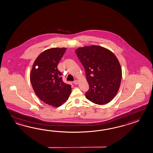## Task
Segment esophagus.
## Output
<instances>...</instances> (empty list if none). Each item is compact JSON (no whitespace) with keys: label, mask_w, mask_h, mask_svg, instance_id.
<instances>
[{"label":"esophagus","mask_w":153,"mask_h":153,"mask_svg":"<svg viewBox=\"0 0 153 153\" xmlns=\"http://www.w3.org/2000/svg\"><path fill=\"white\" fill-rule=\"evenodd\" d=\"M74 84H75V85H76V84H78V81L77 80H75L74 82Z\"/></svg>","instance_id":"obj_1"}]
</instances>
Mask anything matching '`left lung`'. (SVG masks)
<instances>
[{
  "mask_svg": "<svg viewBox=\"0 0 153 153\" xmlns=\"http://www.w3.org/2000/svg\"><path fill=\"white\" fill-rule=\"evenodd\" d=\"M75 53L89 84L86 99L100 105L110 102L121 85L122 68L117 58L110 50L96 45L79 47Z\"/></svg>",
  "mask_w": 153,
  "mask_h": 153,
  "instance_id": "left-lung-1",
  "label": "left lung"
}]
</instances>
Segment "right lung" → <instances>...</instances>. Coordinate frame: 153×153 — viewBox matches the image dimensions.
Returning a JSON list of instances; mask_svg holds the SVG:
<instances>
[{
  "label": "right lung",
  "mask_w": 153,
  "mask_h": 153,
  "mask_svg": "<svg viewBox=\"0 0 153 153\" xmlns=\"http://www.w3.org/2000/svg\"><path fill=\"white\" fill-rule=\"evenodd\" d=\"M66 48L45 50L36 58L30 73V81L36 95L47 105L61 106L69 98L71 85L64 83L57 65Z\"/></svg>",
  "instance_id": "obj_1"
}]
</instances>
